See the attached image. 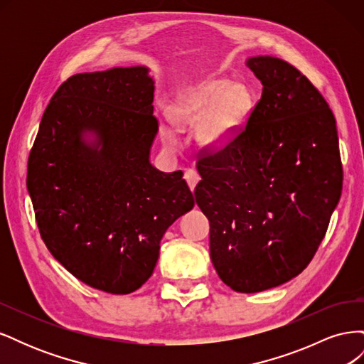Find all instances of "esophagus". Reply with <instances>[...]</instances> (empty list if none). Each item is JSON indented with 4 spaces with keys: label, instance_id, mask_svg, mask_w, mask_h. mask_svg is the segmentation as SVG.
I'll list each match as a JSON object with an SVG mask.
<instances>
[{
    "label": "esophagus",
    "instance_id": "esophagus-1",
    "mask_svg": "<svg viewBox=\"0 0 364 364\" xmlns=\"http://www.w3.org/2000/svg\"><path fill=\"white\" fill-rule=\"evenodd\" d=\"M183 178H185V181H186V182H188V186H190V190H191V191L196 188L197 182L200 181V176L197 174V171H196V170H193V168L186 170V171H185V176H183Z\"/></svg>",
    "mask_w": 364,
    "mask_h": 364
}]
</instances>
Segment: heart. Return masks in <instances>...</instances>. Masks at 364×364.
Wrapping results in <instances>:
<instances>
[{"instance_id":"heart-1","label":"heart","mask_w":364,"mask_h":364,"mask_svg":"<svg viewBox=\"0 0 364 364\" xmlns=\"http://www.w3.org/2000/svg\"><path fill=\"white\" fill-rule=\"evenodd\" d=\"M253 105V94L246 85L213 79L176 94L167 106V117L179 129L196 127L197 142L217 150L241 134ZM161 136L167 146L174 144V134L168 126L161 127Z\"/></svg>"}]
</instances>
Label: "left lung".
Wrapping results in <instances>:
<instances>
[{"label":"left lung","instance_id":"8db88e82","mask_svg":"<svg viewBox=\"0 0 364 364\" xmlns=\"http://www.w3.org/2000/svg\"><path fill=\"white\" fill-rule=\"evenodd\" d=\"M262 83L241 134L197 161L194 196L209 220L211 261L228 287L269 290L297 277L340 200L336 118L322 94L282 59L246 60Z\"/></svg>","mask_w":364,"mask_h":364}]
</instances>
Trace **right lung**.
<instances>
[{
    "label": "right lung",
    "mask_w": 364,
    "mask_h": 364,
    "mask_svg": "<svg viewBox=\"0 0 364 364\" xmlns=\"http://www.w3.org/2000/svg\"><path fill=\"white\" fill-rule=\"evenodd\" d=\"M153 92L147 67L70 77L28 156L27 190L43 243L77 279L112 294L151 277L165 230L194 206L181 170L150 164Z\"/></svg>",
    "instance_id": "add662e5"
}]
</instances>
